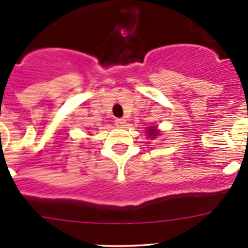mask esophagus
<instances>
[{
	"label": "esophagus",
	"mask_w": 248,
	"mask_h": 248,
	"mask_svg": "<svg viewBox=\"0 0 248 248\" xmlns=\"http://www.w3.org/2000/svg\"><path fill=\"white\" fill-rule=\"evenodd\" d=\"M115 124H116L117 127H120V128H122V127L126 126V120L116 119V120H115Z\"/></svg>",
	"instance_id": "esophagus-1"
}]
</instances>
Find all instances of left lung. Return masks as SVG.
Instances as JSON below:
<instances>
[{
  "label": "left lung",
  "instance_id": "8db88e82",
  "mask_svg": "<svg viewBox=\"0 0 248 248\" xmlns=\"http://www.w3.org/2000/svg\"><path fill=\"white\" fill-rule=\"evenodd\" d=\"M146 132H147V136L151 137L152 139H155L156 137H158V134H159V131L157 129V127H155V126H150L149 129H147Z\"/></svg>",
  "mask_w": 248,
  "mask_h": 248
}]
</instances>
